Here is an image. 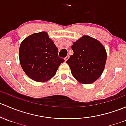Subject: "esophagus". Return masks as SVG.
<instances>
[{
  "mask_svg": "<svg viewBox=\"0 0 126 126\" xmlns=\"http://www.w3.org/2000/svg\"><path fill=\"white\" fill-rule=\"evenodd\" d=\"M69 57V55H67V56H66L65 58H64V60H65V62H66L67 60H68Z\"/></svg>",
  "mask_w": 126,
  "mask_h": 126,
  "instance_id": "34e87169",
  "label": "esophagus"
}]
</instances>
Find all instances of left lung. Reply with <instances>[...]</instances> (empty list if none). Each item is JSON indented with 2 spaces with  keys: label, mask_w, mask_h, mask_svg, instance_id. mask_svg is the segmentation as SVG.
Masks as SVG:
<instances>
[{
  "label": "left lung",
  "mask_w": 126,
  "mask_h": 126,
  "mask_svg": "<svg viewBox=\"0 0 126 126\" xmlns=\"http://www.w3.org/2000/svg\"><path fill=\"white\" fill-rule=\"evenodd\" d=\"M74 54L66 61L77 80L91 84L101 75L107 59L106 49L99 41L87 35L82 37L71 46Z\"/></svg>",
  "instance_id": "8db88e82"
}]
</instances>
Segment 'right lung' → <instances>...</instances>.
I'll use <instances>...</instances> for the list:
<instances>
[{"label": "right lung", "mask_w": 126, "mask_h": 126, "mask_svg": "<svg viewBox=\"0 0 126 126\" xmlns=\"http://www.w3.org/2000/svg\"><path fill=\"white\" fill-rule=\"evenodd\" d=\"M19 59L25 74L39 82L51 79L64 62L59 57L58 48L45 32L32 34L21 43Z\"/></svg>", "instance_id": "right-lung-1"}]
</instances>
